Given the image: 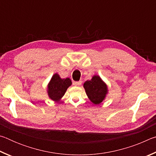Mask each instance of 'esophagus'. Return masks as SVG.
I'll return each instance as SVG.
<instances>
[{"instance_id": "esophagus-1", "label": "esophagus", "mask_w": 156, "mask_h": 156, "mask_svg": "<svg viewBox=\"0 0 156 156\" xmlns=\"http://www.w3.org/2000/svg\"><path fill=\"white\" fill-rule=\"evenodd\" d=\"M81 84H82V82L81 81L74 82V83H73V84H74L75 86H80V85H81Z\"/></svg>"}]
</instances>
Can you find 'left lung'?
<instances>
[{"instance_id":"1","label":"left lung","mask_w":156,"mask_h":156,"mask_svg":"<svg viewBox=\"0 0 156 156\" xmlns=\"http://www.w3.org/2000/svg\"><path fill=\"white\" fill-rule=\"evenodd\" d=\"M83 86L89 100L95 105L101 103L107 94V84L98 76H94L91 80H87Z\"/></svg>"}]
</instances>
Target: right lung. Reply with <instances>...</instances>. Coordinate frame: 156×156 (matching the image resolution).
I'll return each instance as SVG.
<instances>
[{"label": "right lung", "mask_w": 156, "mask_h": 156, "mask_svg": "<svg viewBox=\"0 0 156 156\" xmlns=\"http://www.w3.org/2000/svg\"><path fill=\"white\" fill-rule=\"evenodd\" d=\"M72 80L69 78H60L58 73L52 76L48 84L49 97L54 101H58L64 96L67 88L72 84Z\"/></svg>", "instance_id": "obj_1"}]
</instances>
